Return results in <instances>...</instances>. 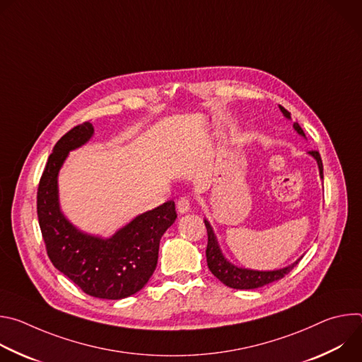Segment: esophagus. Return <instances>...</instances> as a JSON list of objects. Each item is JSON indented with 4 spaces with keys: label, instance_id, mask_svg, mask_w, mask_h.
<instances>
[{
    "label": "esophagus",
    "instance_id": "obj_1",
    "mask_svg": "<svg viewBox=\"0 0 362 362\" xmlns=\"http://www.w3.org/2000/svg\"><path fill=\"white\" fill-rule=\"evenodd\" d=\"M176 209H177V212H179L180 215L189 212V211H190V199H187V197H180V199L177 200V203H176Z\"/></svg>",
    "mask_w": 362,
    "mask_h": 362
}]
</instances>
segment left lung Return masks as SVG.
Returning <instances> with one entry per match:
<instances>
[{
	"label": "left lung",
	"mask_w": 362,
	"mask_h": 362,
	"mask_svg": "<svg viewBox=\"0 0 362 362\" xmlns=\"http://www.w3.org/2000/svg\"><path fill=\"white\" fill-rule=\"evenodd\" d=\"M281 112L284 113L285 117L291 119V113L285 110L282 106H279ZM293 129L298 134L305 137L303 130L298 123H293ZM311 156L317 160L318 168H320V176L324 179V168H322V160L320 153L313 150L308 151ZM204 226L208 229V247H206V259H208V267L211 272L226 286L233 288V289H256L265 286L268 284H272L278 279H282L285 275H288L293 267L298 265V262L302 259V256L299 259H296L293 264L282 268V269H275V271H255V269H246V268H239L233 264H230L225 255L222 253V249L219 246V242L216 239V235L211 226V223L204 219Z\"/></svg>",
	"instance_id": "left-lung-1"
}]
</instances>
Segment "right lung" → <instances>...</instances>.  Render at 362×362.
<instances>
[{"label":"right lung","mask_w":362,"mask_h":362,"mask_svg":"<svg viewBox=\"0 0 362 362\" xmlns=\"http://www.w3.org/2000/svg\"><path fill=\"white\" fill-rule=\"evenodd\" d=\"M93 133V124L86 122L56 143L38 185V223L49 261L60 272L90 296L123 299L139 292L153 275L160 239L177 215L175 202L168 200L110 238L77 229L60 208L59 172L69 153L86 144Z\"/></svg>","instance_id":"right-lung-1"}]
</instances>
